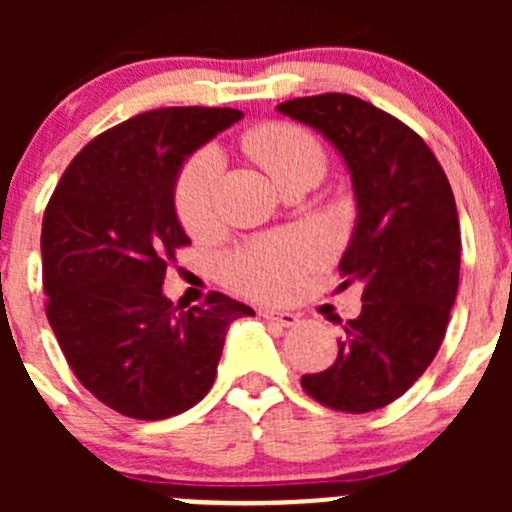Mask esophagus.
<instances>
[{
	"label": "esophagus",
	"instance_id": "1",
	"mask_svg": "<svg viewBox=\"0 0 512 512\" xmlns=\"http://www.w3.org/2000/svg\"><path fill=\"white\" fill-rule=\"evenodd\" d=\"M260 314L265 319H270V322L280 324V327H294V324L299 322V317L294 312H285V309H277V307H265L260 309Z\"/></svg>",
	"mask_w": 512,
	"mask_h": 512
}]
</instances>
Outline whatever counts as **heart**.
I'll return each instance as SVG.
<instances>
[{"instance_id":"obj_1","label":"heart","mask_w":512,"mask_h":512,"mask_svg":"<svg viewBox=\"0 0 512 512\" xmlns=\"http://www.w3.org/2000/svg\"><path fill=\"white\" fill-rule=\"evenodd\" d=\"M245 151L282 185L292 173L314 165L324 168L319 143L292 123H262L245 136ZM223 160L215 148H203L185 163L175 183V210L190 232H203L215 218V188ZM317 257L312 242L302 235H270L223 262V275L235 287L257 297H282L297 282L299 272Z\"/></svg>"}]
</instances>
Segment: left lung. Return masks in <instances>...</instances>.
<instances>
[{"label":"left lung","mask_w":512,"mask_h":512,"mask_svg":"<svg viewBox=\"0 0 512 512\" xmlns=\"http://www.w3.org/2000/svg\"><path fill=\"white\" fill-rule=\"evenodd\" d=\"M277 111L322 133L347 165L356 220L339 275L364 287L334 364L304 374L302 386L334 411L384 409L431 364L456 302L461 225L451 183L421 136L361 98L304 96Z\"/></svg>","instance_id":"obj_1"}]
</instances>
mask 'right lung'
Returning <instances> with one entry per match:
<instances>
[{
  "instance_id": "add662e5",
  "label": "right lung",
  "mask_w": 512,
  "mask_h": 512,
  "mask_svg": "<svg viewBox=\"0 0 512 512\" xmlns=\"http://www.w3.org/2000/svg\"><path fill=\"white\" fill-rule=\"evenodd\" d=\"M237 108H158L101 133L61 175L41 225L46 317L76 379L113 411L178 416L215 381L225 334L252 307L213 292L203 307L163 294L188 245L175 183Z\"/></svg>"
}]
</instances>
